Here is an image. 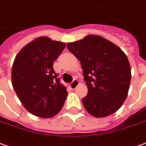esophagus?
Returning a JSON list of instances; mask_svg holds the SVG:
<instances>
[{"label": "esophagus", "instance_id": "esophagus-1", "mask_svg": "<svg viewBox=\"0 0 146 146\" xmlns=\"http://www.w3.org/2000/svg\"><path fill=\"white\" fill-rule=\"evenodd\" d=\"M78 84H79V80H77V79H74L70 84V87L71 88L74 89V88H76V86H77Z\"/></svg>", "mask_w": 146, "mask_h": 146}]
</instances>
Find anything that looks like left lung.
I'll use <instances>...</instances> for the list:
<instances>
[{"instance_id": "8db88e82", "label": "left lung", "mask_w": 146, "mask_h": 146, "mask_svg": "<svg viewBox=\"0 0 146 146\" xmlns=\"http://www.w3.org/2000/svg\"><path fill=\"white\" fill-rule=\"evenodd\" d=\"M67 48L80 62L88 95L84 107L96 118L117 111L125 101L131 80L130 62L124 52L104 38L89 35L69 42Z\"/></svg>"}]
</instances>
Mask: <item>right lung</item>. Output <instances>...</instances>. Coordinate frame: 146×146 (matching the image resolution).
<instances>
[{
    "label": "right lung",
    "instance_id": "obj_1",
    "mask_svg": "<svg viewBox=\"0 0 146 146\" xmlns=\"http://www.w3.org/2000/svg\"><path fill=\"white\" fill-rule=\"evenodd\" d=\"M66 47L62 42L39 37L29 42L16 56L12 68V84L28 111L50 118L62 108L68 92L60 83L53 63Z\"/></svg>",
    "mask_w": 146,
    "mask_h": 146
}]
</instances>
